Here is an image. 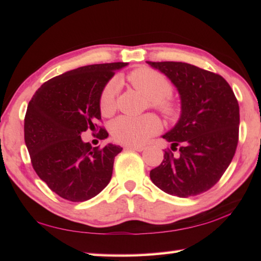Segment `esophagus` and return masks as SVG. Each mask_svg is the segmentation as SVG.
<instances>
[{"mask_svg": "<svg viewBox=\"0 0 261 261\" xmlns=\"http://www.w3.org/2000/svg\"><path fill=\"white\" fill-rule=\"evenodd\" d=\"M125 149H131V151H137V152H143L145 147L143 146H135V145H126Z\"/></svg>", "mask_w": 261, "mask_h": 261, "instance_id": "34e87169", "label": "esophagus"}]
</instances>
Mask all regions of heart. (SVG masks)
Returning <instances> with one entry per match:
<instances>
[{
	"instance_id": "1",
	"label": "heart",
	"mask_w": 261,
	"mask_h": 261,
	"mask_svg": "<svg viewBox=\"0 0 261 261\" xmlns=\"http://www.w3.org/2000/svg\"><path fill=\"white\" fill-rule=\"evenodd\" d=\"M129 82L139 93L145 96L153 108L161 112L167 118L177 115V105L168 99L173 92L170 82L161 73L148 68H141L132 71ZM120 87L117 79L107 83L100 95V110L105 116H109L116 108V94ZM161 130L160 120L153 114L139 117L120 116L114 120L110 131L114 139L125 145H143Z\"/></svg>"
}]
</instances>
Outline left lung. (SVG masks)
Masks as SVG:
<instances>
[{"mask_svg": "<svg viewBox=\"0 0 261 261\" xmlns=\"http://www.w3.org/2000/svg\"><path fill=\"white\" fill-rule=\"evenodd\" d=\"M177 88L180 116L162 136L171 143L161 165L149 173L163 192L179 198L197 196L218 183L230 165L238 143L240 107L220 74L183 62H149Z\"/></svg>", "mask_w": 261, "mask_h": 261, "instance_id": "obj_1", "label": "left lung"}]
</instances>
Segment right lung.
<instances>
[{
  "label": "right lung",
  "mask_w": 261,
  "mask_h": 261,
  "mask_svg": "<svg viewBox=\"0 0 261 261\" xmlns=\"http://www.w3.org/2000/svg\"><path fill=\"white\" fill-rule=\"evenodd\" d=\"M126 65L116 62L70 70L43 83L29 102L24 138L33 169L64 199L88 200L110 182L114 159L122 147H92L81 135L98 126L102 90L115 71ZM99 132L100 139L108 137L102 127Z\"/></svg>",
  "instance_id": "add662e5"
}]
</instances>
